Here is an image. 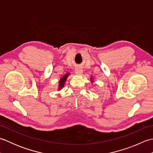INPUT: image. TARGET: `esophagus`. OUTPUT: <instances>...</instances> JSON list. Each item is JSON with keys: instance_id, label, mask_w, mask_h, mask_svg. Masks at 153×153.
Listing matches in <instances>:
<instances>
[{"instance_id": "obj_1", "label": "esophagus", "mask_w": 153, "mask_h": 153, "mask_svg": "<svg viewBox=\"0 0 153 153\" xmlns=\"http://www.w3.org/2000/svg\"><path fill=\"white\" fill-rule=\"evenodd\" d=\"M75 72L77 75H80L83 73V69L81 67H77L76 68V70H75Z\"/></svg>"}]
</instances>
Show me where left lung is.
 I'll list each match as a JSON object with an SVG mask.
<instances>
[{
  "instance_id": "8db88e82",
  "label": "left lung",
  "mask_w": 153,
  "mask_h": 153,
  "mask_svg": "<svg viewBox=\"0 0 153 153\" xmlns=\"http://www.w3.org/2000/svg\"><path fill=\"white\" fill-rule=\"evenodd\" d=\"M91 79H92V78H91Z\"/></svg>"
}]
</instances>
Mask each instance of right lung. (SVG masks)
Segmentation results:
<instances>
[{"instance_id": "obj_1", "label": "right lung", "mask_w": 153, "mask_h": 153, "mask_svg": "<svg viewBox=\"0 0 153 153\" xmlns=\"http://www.w3.org/2000/svg\"><path fill=\"white\" fill-rule=\"evenodd\" d=\"M69 75H70V74H66L63 77H62V78L60 79V82H59V89H61L62 88V87H64L65 82H66L67 77H68Z\"/></svg>"}]
</instances>
